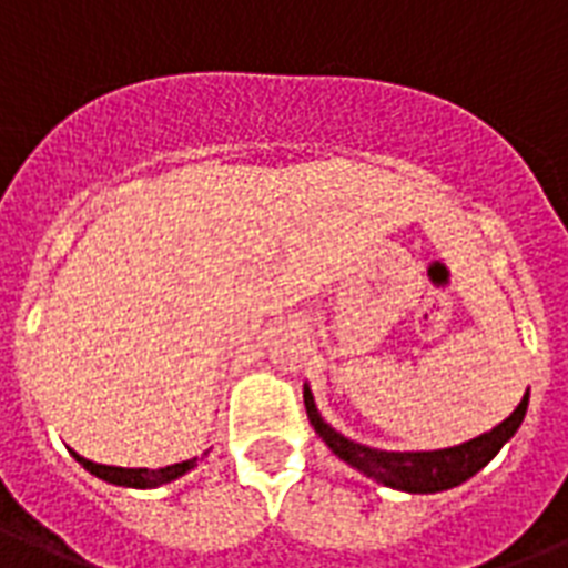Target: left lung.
<instances>
[{
  "label": "left lung",
  "instance_id": "obj_1",
  "mask_svg": "<svg viewBox=\"0 0 568 568\" xmlns=\"http://www.w3.org/2000/svg\"><path fill=\"white\" fill-rule=\"evenodd\" d=\"M306 400V415H310L312 427L321 439L327 442L329 450L338 459H345L347 466L359 468L363 475L374 477L379 484L400 489V493H442L450 486H459L471 475H477L489 459L501 450V445L510 439L513 433L519 430L521 418L528 413V392L521 397V404L504 418L498 427L489 433H480L477 439H468L463 445L442 450H377L359 442H351L347 436L336 433L324 418H321L318 406L312 400V392H303Z\"/></svg>",
  "mask_w": 568,
  "mask_h": 568
}]
</instances>
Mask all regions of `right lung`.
Masks as SVG:
<instances>
[{
    "label": "right lung",
    "mask_w": 568,
    "mask_h": 568,
    "mask_svg": "<svg viewBox=\"0 0 568 568\" xmlns=\"http://www.w3.org/2000/svg\"><path fill=\"white\" fill-rule=\"evenodd\" d=\"M73 457L82 463L91 475H97L100 480H109V484H118V486H132V489H155V486L162 484H171L176 477H182L185 471L196 466V457L194 459H185V463H173V466H164V468H118V466H100V463H91V459L79 457L73 450Z\"/></svg>",
    "instance_id": "1"
}]
</instances>
